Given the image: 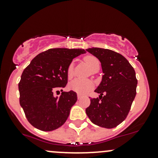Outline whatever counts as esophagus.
<instances>
[{
  "mask_svg": "<svg viewBox=\"0 0 158 158\" xmlns=\"http://www.w3.org/2000/svg\"><path fill=\"white\" fill-rule=\"evenodd\" d=\"M81 98H82V96H81L80 95H79V94H78V95H77V98H78V100H80Z\"/></svg>",
  "mask_w": 158,
  "mask_h": 158,
  "instance_id": "esophagus-1",
  "label": "esophagus"
}]
</instances>
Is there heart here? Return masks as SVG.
I'll list each match as a JSON object with an SVG mask.
<instances>
[{
	"label": "heart",
	"mask_w": 158,
	"mask_h": 158,
	"mask_svg": "<svg viewBox=\"0 0 158 158\" xmlns=\"http://www.w3.org/2000/svg\"><path fill=\"white\" fill-rule=\"evenodd\" d=\"M85 63L88 65L89 68L92 72L96 69H99L100 63L99 60L96 57L93 56H86L84 58ZM73 76V63L69 64L67 69V76L69 79H71ZM69 88L71 90L74 91L76 93L84 95L93 88V83L89 80H84V79H76L70 82L69 84Z\"/></svg>",
	"instance_id": "heart-1"
}]
</instances>
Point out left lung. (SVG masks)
<instances>
[{"label":"left lung","instance_id":"1","mask_svg":"<svg viewBox=\"0 0 158 158\" xmlns=\"http://www.w3.org/2000/svg\"><path fill=\"white\" fill-rule=\"evenodd\" d=\"M86 51L98 59L104 75L95 90L99 97L91 98L85 112L95 125L115 128L126 118L136 95L135 71L123 56L111 49L92 47Z\"/></svg>","mask_w":158,"mask_h":158}]
</instances>
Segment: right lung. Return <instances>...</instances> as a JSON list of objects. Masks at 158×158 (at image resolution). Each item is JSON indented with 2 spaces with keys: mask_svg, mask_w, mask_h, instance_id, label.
<instances>
[{
  "mask_svg": "<svg viewBox=\"0 0 158 158\" xmlns=\"http://www.w3.org/2000/svg\"><path fill=\"white\" fill-rule=\"evenodd\" d=\"M85 52L83 49H49L38 54L23 70L18 84L20 105L33 127L50 131L67 120L77 101L76 92H63L60 97H54L53 91L66 86L68 66Z\"/></svg>",
  "mask_w": 158,
  "mask_h": 158,
  "instance_id": "add662e5",
  "label": "right lung"
}]
</instances>
